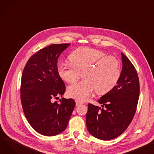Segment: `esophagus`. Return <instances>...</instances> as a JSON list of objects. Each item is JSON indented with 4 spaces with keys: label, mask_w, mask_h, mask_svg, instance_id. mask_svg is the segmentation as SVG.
<instances>
[{
    "label": "esophagus",
    "mask_w": 154,
    "mask_h": 154,
    "mask_svg": "<svg viewBox=\"0 0 154 154\" xmlns=\"http://www.w3.org/2000/svg\"><path fill=\"white\" fill-rule=\"evenodd\" d=\"M75 103H76V106H79V105H80L81 104H82V103L81 101L77 100H75Z\"/></svg>",
    "instance_id": "34e87169"
}]
</instances>
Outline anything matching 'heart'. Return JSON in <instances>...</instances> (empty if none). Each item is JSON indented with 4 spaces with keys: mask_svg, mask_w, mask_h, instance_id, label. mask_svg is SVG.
<instances>
[{
    "mask_svg": "<svg viewBox=\"0 0 154 154\" xmlns=\"http://www.w3.org/2000/svg\"><path fill=\"white\" fill-rule=\"evenodd\" d=\"M103 51L91 48H80L69 56L71 63H60L57 72L68 84H74L83 72L84 80L70 86L67 94L79 101H85L95 90L104 95L117 84L121 75L119 60Z\"/></svg>",
    "mask_w": 154,
    "mask_h": 154,
    "instance_id": "1",
    "label": "heart"
}]
</instances>
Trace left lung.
Here are the masks:
<instances>
[{"label":"left lung","instance_id":"8db88e82","mask_svg":"<svg viewBox=\"0 0 154 154\" xmlns=\"http://www.w3.org/2000/svg\"><path fill=\"white\" fill-rule=\"evenodd\" d=\"M121 57L122 70L117 84L98 100L102 108L88 104L87 129L90 134L101 140L115 139L124 132L137 106L140 89L137 71L123 53Z\"/></svg>","mask_w":154,"mask_h":154}]
</instances>
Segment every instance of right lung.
Here are the masks:
<instances>
[{
    "mask_svg": "<svg viewBox=\"0 0 154 154\" xmlns=\"http://www.w3.org/2000/svg\"><path fill=\"white\" fill-rule=\"evenodd\" d=\"M70 44H53L31 57L23 70L20 98L25 116L39 134L53 136L64 131L75 106V101L62 98L65 84L57 72L60 54Z\"/></svg>",
    "mask_w": 154,
    "mask_h": 154,
    "instance_id": "1",
    "label": "right lung"
}]
</instances>
